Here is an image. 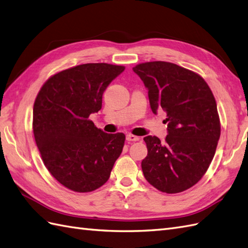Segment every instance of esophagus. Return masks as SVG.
Returning a JSON list of instances; mask_svg holds the SVG:
<instances>
[{
  "label": "esophagus",
  "mask_w": 248,
  "mask_h": 248,
  "mask_svg": "<svg viewBox=\"0 0 248 248\" xmlns=\"http://www.w3.org/2000/svg\"><path fill=\"white\" fill-rule=\"evenodd\" d=\"M125 138L128 141H138L139 140V137H137L135 135H132V134H128L125 136Z\"/></svg>",
  "instance_id": "obj_1"
}]
</instances>
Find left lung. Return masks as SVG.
Instances as JSON below:
<instances>
[{
    "instance_id": "left-lung-1",
    "label": "left lung",
    "mask_w": 248,
    "mask_h": 248,
    "mask_svg": "<svg viewBox=\"0 0 248 248\" xmlns=\"http://www.w3.org/2000/svg\"><path fill=\"white\" fill-rule=\"evenodd\" d=\"M133 71L148 89L153 113H167L166 140L143 138L144 178L160 192L181 193L206 173L217 149L221 125L214 94L198 73L173 62H141Z\"/></svg>"
}]
</instances>
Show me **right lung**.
Masks as SVG:
<instances>
[{
  "label": "right lung",
  "instance_id": "1",
  "mask_svg": "<svg viewBox=\"0 0 248 248\" xmlns=\"http://www.w3.org/2000/svg\"><path fill=\"white\" fill-rule=\"evenodd\" d=\"M124 70L106 62L82 63L50 76L37 93L32 129L42 160L73 192L104 186L122 154L124 133L108 134L89 116L101 109L104 91Z\"/></svg>",
  "mask_w": 248,
  "mask_h": 248
}]
</instances>
